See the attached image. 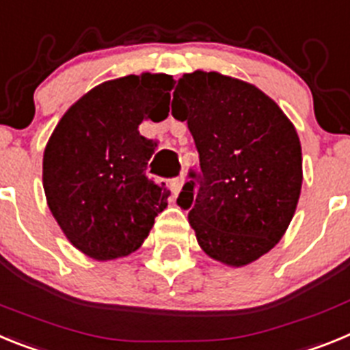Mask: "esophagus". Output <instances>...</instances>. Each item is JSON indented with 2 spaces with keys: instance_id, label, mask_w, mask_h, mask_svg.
<instances>
[{
  "instance_id": "obj_1",
  "label": "esophagus",
  "mask_w": 350,
  "mask_h": 350,
  "mask_svg": "<svg viewBox=\"0 0 350 350\" xmlns=\"http://www.w3.org/2000/svg\"><path fill=\"white\" fill-rule=\"evenodd\" d=\"M183 185H185V178H183V176H179V178L172 179V181H171L172 196L178 197V196H179V192H181V188H183Z\"/></svg>"
}]
</instances>
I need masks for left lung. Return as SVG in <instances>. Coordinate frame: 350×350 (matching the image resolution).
Wrapping results in <instances>:
<instances>
[{
	"label": "left lung",
	"mask_w": 350,
	"mask_h": 350,
	"mask_svg": "<svg viewBox=\"0 0 350 350\" xmlns=\"http://www.w3.org/2000/svg\"><path fill=\"white\" fill-rule=\"evenodd\" d=\"M172 116L187 121L199 151L178 206L206 255L243 267L271 250L296 213L301 142L278 103L254 84L196 70L183 74Z\"/></svg>",
	"instance_id": "obj_1"
}]
</instances>
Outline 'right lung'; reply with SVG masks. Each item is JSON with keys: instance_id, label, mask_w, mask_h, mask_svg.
I'll return each mask as SVG.
<instances>
[{"instance_id": "right-lung-1", "label": "right lung", "mask_w": 350, "mask_h": 350, "mask_svg": "<svg viewBox=\"0 0 350 350\" xmlns=\"http://www.w3.org/2000/svg\"><path fill=\"white\" fill-rule=\"evenodd\" d=\"M174 83L150 72L105 81L70 105L49 137L47 206L66 239L91 259L133 254L167 208L165 183L146 176L157 142L142 137L139 124L165 120Z\"/></svg>"}]
</instances>
